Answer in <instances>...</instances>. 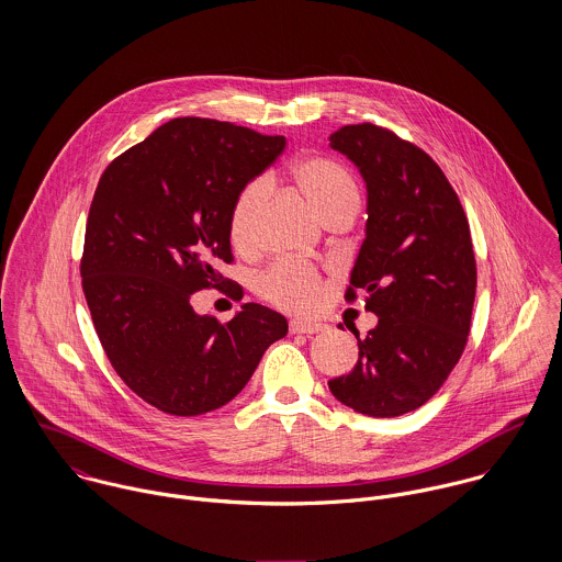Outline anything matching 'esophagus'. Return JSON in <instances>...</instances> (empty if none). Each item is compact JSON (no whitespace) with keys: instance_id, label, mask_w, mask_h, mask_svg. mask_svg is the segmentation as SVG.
Returning a JSON list of instances; mask_svg holds the SVG:
<instances>
[{"instance_id":"1","label":"esophagus","mask_w":562,"mask_h":562,"mask_svg":"<svg viewBox=\"0 0 562 562\" xmlns=\"http://www.w3.org/2000/svg\"><path fill=\"white\" fill-rule=\"evenodd\" d=\"M292 333H301V335H316L324 330V324L316 321H294L290 324Z\"/></svg>"}]
</instances>
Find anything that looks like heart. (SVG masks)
<instances>
[{
	"instance_id": "obj_1",
	"label": "heart",
	"mask_w": 562,
	"mask_h": 562,
	"mask_svg": "<svg viewBox=\"0 0 562 562\" xmlns=\"http://www.w3.org/2000/svg\"><path fill=\"white\" fill-rule=\"evenodd\" d=\"M292 181L305 194L324 223L335 216H352L359 210V186L355 175L337 160L310 156L290 170ZM263 201V186L248 183L234 201L229 214V240L236 250L250 252L257 240V216ZM259 294L283 310L307 312L321 303V274L303 263L281 261L259 277Z\"/></svg>"
}]
</instances>
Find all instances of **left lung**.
<instances>
[{
  "label": "left lung",
  "instance_id": "8db88e82",
  "mask_svg": "<svg viewBox=\"0 0 562 562\" xmlns=\"http://www.w3.org/2000/svg\"><path fill=\"white\" fill-rule=\"evenodd\" d=\"M368 190L366 240L346 299L368 294L379 316L352 372L330 394L370 417H396L430 401L459 363L476 296L468 216L443 170L394 132L361 123L330 134Z\"/></svg>",
  "mask_w": 562,
  "mask_h": 562
}]
</instances>
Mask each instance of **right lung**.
Segmentation results:
<instances>
[{
	"instance_id": "right-lung-1",
	"label": "right lung",
	"mask_w": 562,
	"mask_h": 562,
	"mask_svg": "<svg viewBox=\"0 0 562 562\" xmlns=\"http://www.w3.org/2000/svg\"><path fill=\"white\" fill-rule=\"evenodd\" d=\"M285 149L214 119H172L103 170L81 255V288L99 341L125 385L170 415L234 401L288 321L257 303L221 324L192 294L225 285L229 214L248 181ZM232 283V281H227ZM240 301L241 288L232 285Z\"/></svg>"
}]
</instances>
